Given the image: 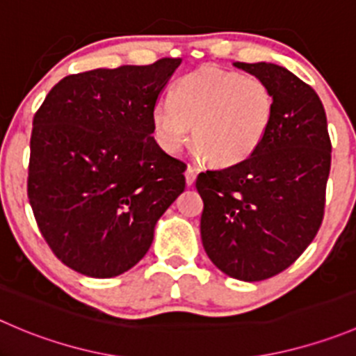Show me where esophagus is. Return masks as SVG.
Instances as JSON below:
<instances>
[{"label": "esophagus", "instance_id": "obj_1", "mask_svg": "<svg viewBox=\"0 0 356 356\" xmlns=\"http://www.w3.org/2000/svg\"><path fill=\"white\" fill-rule=\"evenodd\" d=\"M184 177H186V184H188V186H193V182H195V179H196L195 168H193V167H188V168H186Z\"/></svg>", "mask_w": 356, "mask_h": 356}]
</instances>
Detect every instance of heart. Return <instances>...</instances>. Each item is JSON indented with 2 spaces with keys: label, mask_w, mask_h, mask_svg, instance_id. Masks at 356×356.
<instances>
[{
  "label": "heart",
  "mask_w": 356,
  "mask_h": 356,
  "mask_svg": "<svg viewBox=\"0 0 356 356\" xmlns=\"http://www.w3.org/2000/svg\"><path fill=\"white\" fill-rule=\"evenodd\" d=\"M275 97L264 79L202 65L177 81L172 97L153 106L154 137L177 153L189 139L212 165L234 167L252 156L270 130Z\"/></svg>",
  "instance_id": "b5f03b06"
}]
</instances>
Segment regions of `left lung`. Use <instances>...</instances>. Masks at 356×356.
Listing matches in <instances>:
<instances>
[{"mask_svg":"<svg viewBox=\"0 0 356 356\" xmlns=\"http://www.w3.org/2000/svg\"><path fill=\"white\" fill-rule=\"evenodd\" d=\"M234 65L270 85L273 120L248 160L198 174L200 229L222 273L259 282L287 270L318 233L332 144L325 109L308 83L270 62Z\"/></svg>","mask_w":356,"mask_h":356,"instance_id":"8db88e82","label":"left lung"}]
</instances>
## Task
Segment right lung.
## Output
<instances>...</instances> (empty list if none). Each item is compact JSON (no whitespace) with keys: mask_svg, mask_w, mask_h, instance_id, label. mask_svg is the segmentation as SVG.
Segmentation results:
<instances>
[{"mask_svg":"<svg viewBox=\"0 0 356 356\" xmlns=\"http://www.w3.org/2000/svg\"><path fill=\"white\" fill-rule=\"evenodd\" d=\"M181 60L69 74L34 115L27 198L44 241L71 270L125 273L184 191L186 165L153 137V106Z\"/></svg>","mask_w":356,"mask_h":356,"instance_id":"right-lung-1","label":"right lung"}]
</instances>
